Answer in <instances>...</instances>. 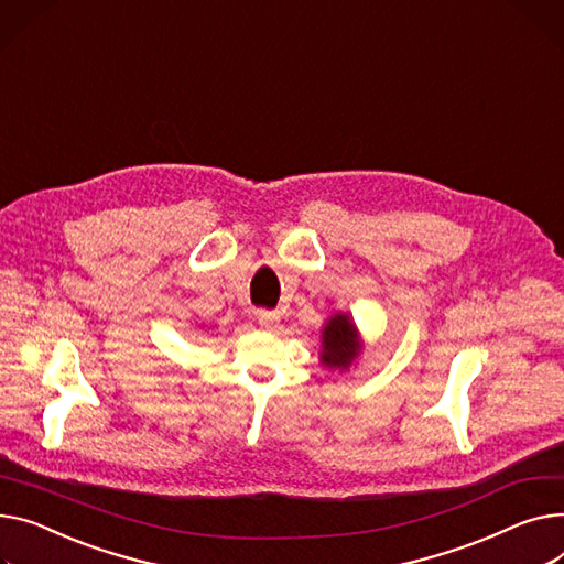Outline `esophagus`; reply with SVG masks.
I'll use <instances>...</instances> for the list:
<instances>
[{"mask_svg": "<svg viewBox=\"0 0 564 564\" xmlns=\"http://www.w3.org/2000/svg\"><path fill=\"white\" fill-rule=\"evenodd\" d=\"M279 322V313L276 311H258V324L262 328H272Z\"/></svg>", "mask_w": 564, "mask_h": 564, "instance_id": "34e87169", "label": "esophagus"}]
</instances>
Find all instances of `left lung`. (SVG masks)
Instances as JSON below:
<instances>
[{
  "label": "left lung",
  "instance_id": "8db88e82",
  "mask_svg": "<svg viewBox=\"0 0 564 564\" xmlns=\"http://www.w3.org/2000/svg\"><path fill=\"white\" fill-rule=\"evenodd\" d=\"M322 362L328 367H349L358 354V335L356 326L347 315H335L324 326L322 335Z\"/></svg>",
  "mask_w": 564,
  "mask_h": 564
}]
</instances>
